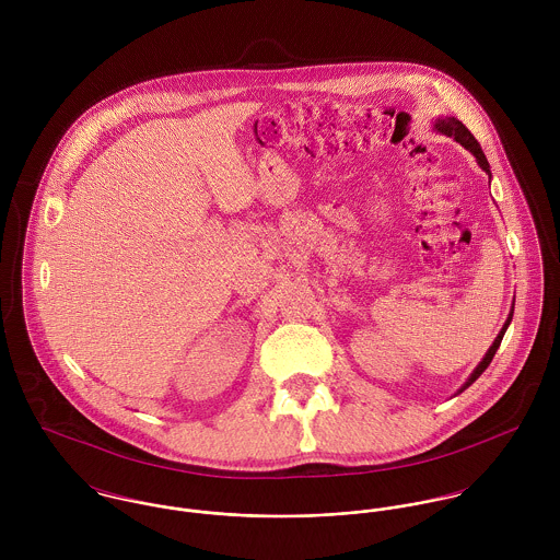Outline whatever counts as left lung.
I'll list each match as a JSON object with an SVG mask.
<instances>
[{
  "label": "left lung",
  "instance_id": "8db88e82",
  "mask_svg": "<svg viewBox=\"0 0 560 560\" xmlns=\"http://www.w3.org/2000/svg\"><path fill=\"white\" fill-rule=\"evenodd\" d=\"M435 129L440 131V133H444V136H448V138H455L462 147H466L477 161H479L480 167L487 172V174H491L489 172V163H487V158H485V153H482V149H480L479 142H477V138L468 131V127L462 122V120H457L455 116H446V118H438L435 120ZM509 323H511V315H509V319L504 323V327L500 329V334L495 336V340H493V345L489 347V351L485 353V358H482V362H480L479 366L475 369V373L470 375V380L464 384V388L459 390V393H464L468 386H472L477 380L480 377V373L489 366V362L493 360V355H495V351H498V347H500V342H502V336H504V331H506V327H509Z\"/></svg>",
  "mask_w": 560,
  "mask_h": 560
}]
</instances>
